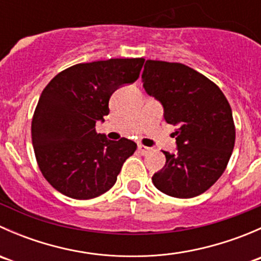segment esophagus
I'll use <instances>...</instances> for the list:
<instances>
[{
  "label": "esophagus",
  "mask_w": 261,
  "mask_h": 261,
  "mask_svg": "<svg viewBox=\"0 0 261 261\" xmlns=\"http://www.w3.org/2000/svg\"><path fill=\"white\" fill-rule=\"evenodd\" d=\"M139 152H140L141 155H147L149 152H151V149L145 145H139Z\"/></svg>",
  "instance_id": "1"
}]
</instances>
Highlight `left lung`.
I'll list each match as a JSON object with an SVG mask.
<instances>
[{
  "instance_id": "obj_1",
  "label": "left lung",
  "mask_w": 261,
  "mask_h": 261,
  "mask_svg": "<svg viewBox=\"0 0 261 261\" xmlns=\"http://www.w3.org/2000/svg\"><path fill=\"white\" fill-rule=\"evenodd\" d=\"M144 88L162 102L164 118L177 126L178 152L165 155L154 186L175 198L204 193L223 174L235 146V123L227 98L218 86L181 64L147 59Z\"/></svg>"
}]
</instances>
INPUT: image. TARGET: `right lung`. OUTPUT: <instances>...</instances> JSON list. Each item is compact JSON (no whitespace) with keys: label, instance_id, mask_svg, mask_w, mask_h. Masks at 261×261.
Instances as JSON below:
<instances>
[{"label":"right lung","instance_id":"1","mask_svg":"<svg viewBox=\"0 0 261 261\" xmlns=\"http://www.w3.org/2000/svg\"><path fill=\"white\" fill-rule=\"evenodd\" d=\"M144 58L80 63L58 73L34 111L31 139L36 163L48 183L64 196L91 199L114 187L134 141L96 133L109 115L111 94L139 78Z\"/></svg>","mask_w":261,"mask_h":261}]
</instances>
